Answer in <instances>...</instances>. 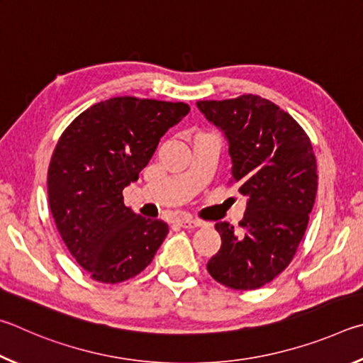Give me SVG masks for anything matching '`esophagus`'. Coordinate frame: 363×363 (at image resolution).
Wrapping results in <instances>:
<instances>
[{
	"instance_id": "esophagus-1",
	"label": "esophagus",
	"mask_w": 363,
	"mask_h": 363,
	"mask_svg": "<svg viewBox=\"0 0 363 363\" xmlns=\"http://www.w3.org/2000/svg\"><path fill=\"white\" fill-rule=\"evenodd\" d=\"M177 225L180 228H185V230H194V228H199L204 223H202L201 220H196V218H178Z\"/></svg>"
}]
</instances>
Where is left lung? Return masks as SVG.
I'll return each instance as SVG.
<instances>
[{
  "mask_svg": "<svg viewBox=\"0 0 363 363\" xmlns=\"http://www.w3.org/2000/svg\"><path fill=\"white\" fill-rule=\"evenodd\" d=\"M198 108L225 133L231 182L247 198L242 236L226 221L215 225L221 247L207 271L230 289L255 290L287 268L308 228L317 193L313 145L289 113L259 95L201 100Z\"/></svg>",
  "mask_w": 363,
  "mask_h": 363,
  "instance_id": "8db88e82",
  "label": "left lung"
}]
</instances>
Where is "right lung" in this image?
Here are the masks:
<instances>
[{"instance_id":"1","label":"right lung","mask_w":363,"mask_h":363,"mask_svg":"<svg viewBox=\"0 0 363 363\" xmlns=\"http://www.w3.org/2000/svg\"><path fill=\"white\" fill-rule=\"evenodd\" d=\"M188 113L183 101L114 97L87 108L60 135L48 170L49 207L67 249L94 281L135 277L167 236L162 220L124 206L123 189Z\"/></svg>"}]
</instances>
